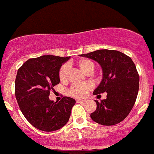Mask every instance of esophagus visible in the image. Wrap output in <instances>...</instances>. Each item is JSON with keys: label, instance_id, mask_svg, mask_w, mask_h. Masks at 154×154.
Segmentation results:
<instances>
[{"label": "esophagus", "instance_id": "obj_1", "mask_svg": "<svg viewBox=\"0 0 154 154\" xmlns=\"http://www.w3.org/2000/svg\"><path fill=\"white\" fill-rule=\"evenodd\" d=\"M77 103H85V100H81V99H78V100H77Z\"/></svg>", "mask_w": 154, "mask_h": 154}]
</instances>
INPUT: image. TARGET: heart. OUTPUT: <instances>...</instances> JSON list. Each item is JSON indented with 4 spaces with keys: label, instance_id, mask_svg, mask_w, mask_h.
Masks as SVG:
<instances>
[{
    "label": "heart",
    "instance_id": "heart-1",
    "mask_svg": "<svg viewBox=\"0 0 154 154\" xmlns=\"http://www.w3.org/2000/svg\"><path fill=\"white\" fill-rule=\"evenodd\" d=\"M78 65L82 72L87 74L92 72L95 68L93 62L87 58L80 60ZM68 75H69V65H63L59 70V79L61 81H65L67 80ZM92 85L89 83L74 84L69 89V93L70 96L75 98H83L92 89Z\"/></svg>",
    "mask_w": 154,
    "mask_h": 154
}]
</instances>
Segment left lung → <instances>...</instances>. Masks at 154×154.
<instances>
[{
  "label": "left lung",
  "mask_w": 154,
  "mask_h": 154,
  "mask_svg": "<svg viewBox=\"0 0 154 154\" xmlns=\"http://www.w3.org/2000/svg\"><path fill=\"white\" fill-rule=\"evenodd\" d=\"M80 56L96 61L103 71V80L93 94L99 96L106 92V99L95 100L97 108L91 113L92 119L103 126L122 122L133 109L138 94L140 76L134 62L116 50H97Z\"/></svg>",
  "instance_id": "left-lung-1"
}]
</instances>
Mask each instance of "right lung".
<instances>
[{"label":"right lung","instance_id":"1","mask_svg":"<svg viewBox=\"0 0 154 154\" xmlns=\"http://www.w3.org/2000/svg\"><path fill=\"white\" fill-rule=\"evenodd\" d=\"M69 57L42 55L30 58L17 70L15 96L21 112L35 128L45 132L58 130L69 121L72 98L65 96L59 102L48 96L60 82L59 69Z\"/></svg>","mask_w":154,"mask_h":154}]
</instances>
